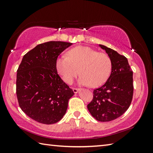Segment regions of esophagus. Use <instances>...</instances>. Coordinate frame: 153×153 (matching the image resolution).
<instances>
[{"mask_svg":"<svg viewBox=\"0 0 153 153\" xmlns=\"http://www.w3.org/2000/svg\"><path fill=\"white\" fill-rule=\"evenodd\" d=\"M72 90H73V91H74V93H78V91H79V89L73 88V89H72Z\"/></svg>","mask_w":153,"mask_h":153,"instance_id":"esophagus-1","label":"esophagus"}]
</instances>
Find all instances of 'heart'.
Wrapping results in <instances>:
<instances>
[{"label":"heart","instance_id":"obj_1","mask_svg":"<svg viewBox=\"0 0 153 153\" xmlns=\"http://www.w3.org/2000/svg\"><path fill=\"white\" fill-rule=\"evenodd\" d=\"M56 68L65 82L70 83L79 74L81 85L97 87L105 83L111 72L112 61L108 54L98 53L88 47L71 48L68 56L57 58Z\"/></svg>","mask_w":153,"mask_h":153}]
</instances>
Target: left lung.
<instances>
[{
  "mask_svg": "<svg viewBox=\"0 0 153 153\" xmlns=\"http://www.w3.org/2000/svg\"><path fill=\"white\" fill-rule=\"evenodd\" d=\"M112 61L110 76L102 86L93 91V99L87 108L93 118L109 122L122 116L130 106L134 93L133 71L128 59L102 45Z\"/></svg>",
  "mask_w": 153,
  "mask_h": 153,
  "instance_id": "left-lung-1",
  "label": "left lung"
}]
</instances>
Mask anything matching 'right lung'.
Wrapping results in <instances>:
<instances>
[{"mask_svg": "<svg viewBox=\"0 0 153 153\" xmlns=\"http://www.w3.org/2000/svg\"><path fill=\"white\" fill-rule=\"evenodd\" d=\"M72 45L49 41L37 45L25 54L17 70L16 95L22 111L44 124L63 118L74 93L58 76L56 60Z\"/></svg>", "mask_w": 153, "mask_h": 153, "instance_id": "right-lung-1", "label": "right lung"}]
</instances>
